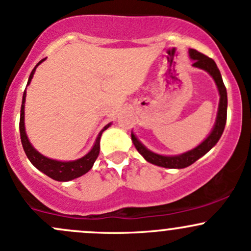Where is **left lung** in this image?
Returning <instances> with one entry per match:
<instances>
[{
	"label": "left lung",
	"mask_w": 251,
	"mask_h": 251,
	"mask_svg": "<svg viewBox=\"0 0 251 251\" xmlns=\"http://www.w3.org/2000/svg\"><path fill=\"white\" fill-rule=\"evenodd\" d=\"M189 55L191 57V60H194L192 66L197 68H201L204 70L205 72L209 73L212 75V78L214 79L216 86H218L219 95H220V101H219V108H218V115H216L215 125L213 127L212 132L209 133V136L202 142L200 146H197L194 149L189 150V151L183 152L180 155H160L156 152L150 151L148 148H146L141 142L137 139V137L134 136L133 132L131 133V139H132L134 147L138 150L139 154L146 159L148 162L152 163V165L160 166V167L165 168H185L188 166L192 165L195 161H197L200 157H202L203 155L207 154L213 147L218 143V141L220 139L221 134L224 132V128L226 125V118H227V92H226V88L224 85L223 78H221L220 71H219L218 66L214 62V60L210 59V57L205 56L202 52L197 51L195 49L189 50Z\"/></svg>",
	"instance_id": "obj_1"
}]
</instances>
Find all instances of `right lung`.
Masks as SVG:
<instances>
[{"label": "right lung", "instance_id": "1", "mask_svg": "<svg viewBox=\"0 0 251 251\" xmlns=\"http://www.w3.org/2000/svg\"><path fill=\"white\" fill-rule=\"evenodd\" d=\"M46 59L41 60L36 65V67L33 68L32 72H31L30 77H28L27 85L31 83V79L33 78V75H35L36 68L38 67L39 63H42ZM25 100H26V90L24 91L23 95V103H21V110H20V123H19V128H20V138H21V144H23L24 151H25L27 159L31 161L33 166L39 170L41 172L50 176L51 179L57 181H68L72 180V179L78 178V176H81L83 174L88 173L89 171L91 170L92 166H94L95 161H96L97 156L100 154V139H101V134L104 130H107L110 126V124L105 125L103 128H102L101 132L97 136L96 142H95L94 147L85 156L80 157V159L75 160V161H57L49 159V157L44 156L41 152H38L35 148L32 147V144L30 143L27 138V134H26L25 131Z\"/></svg>", "mask_w": 251, "mask_h": 251}]
</instances>
